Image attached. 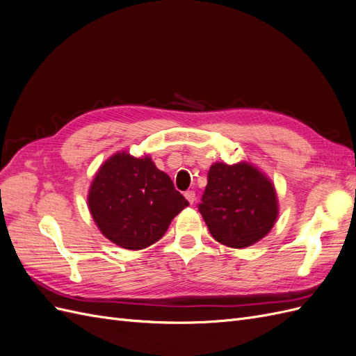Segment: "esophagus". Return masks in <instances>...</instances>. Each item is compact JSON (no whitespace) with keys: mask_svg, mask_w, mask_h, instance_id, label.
<instances>
[{"mask_svg":"<svg viewBox=\"0 0 356 356\" xmlns=\"http://www.w3.org/2000/svg\"><path fill=\"white\" fill-rule=\"evenodd\" d=\"M184 196H186V199L188 200V203H190V204H193V203L196 202V193L193 191V190L186 191V193H184Z\"/></svg>","mask_w":356,"mask_h":356,"instance_id":"esophagus-1","label":"esophagus"}]
</instances>
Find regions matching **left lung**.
<instances>
[{
	"label": "left lung",
	"instance_id": "obj_1",
	"mask_svg": "<svg viewBox=\"0 0 356 356\" xmlns=\"http://www.w3.org/2000/svg\"><path fill=\"white\" fill-rule=\"evenodd\" d=\"M199 212L215 241L243 250L273 229L279 215L275 184L250 161H215Z\"/></svg>",
	"mask_w": 356,
	"mask_h": 356
}]
</instances>
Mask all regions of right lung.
<instances>
[{"label":"right lung","mask_w":356,"mask_h":356,"mask_svg":"<svg viewBox=\"0 0 356 356\" xmlns=\"http://www.w3.org/2000/svg\"><path fill=\"white\" fill-rule=\"evenodd\" d=\"M88 207L106 239L138 251L156 243L188 202L152 157L117 152L95 174Z\"/></svg>","instance_id":"add662e5"}]
</instances>
